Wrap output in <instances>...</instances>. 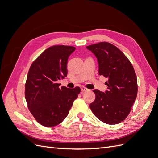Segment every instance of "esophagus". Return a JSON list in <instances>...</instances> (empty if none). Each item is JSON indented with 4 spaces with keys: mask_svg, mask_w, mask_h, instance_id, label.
<instances>
[{
    "mask_svg": "<svg viewBox=\"0 0 158 158\" xmlns=\"http://www.w3.org/2000/svg\"><path fill=\"white\" fill-rule=\"evenodd\" d=\"M88 90V88H85V86H81V91L82 92H85V91Z\"/></svg>",
    "mask_w": 158,
    "mask_h": 158,
    "instance_id": "obj_1",
    "label": "esophagus"
}]
</instances>
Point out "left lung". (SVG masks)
Segmentation results:
<instances>
[{
	"mask_svg": "<svg viewBox=\"0 0 158 158\" xmlns=\"http://www.w3.org/2000/svg\"><path fill=\"white\" fill-rule=\"evenodd\" d=\"M86 48L96 56L99 74L108 78L107 90H94L95 99L89 107L94 115L108 125L121 123L130 113L138 92L135 69L125 54L108 42H99Z\"/></svg>",
	"mask_w": 158,
	"mask_h": 158,
	"instance_id": "8db88e82",
	"label": "left lung"
}]
</instances>
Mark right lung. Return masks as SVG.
Masks as SVG:
<instances>
[{
    "mask_svg": "<svg viewBox=\"0 0 158 158\" xmlns=\"http://www.w3.org/2000/svg\"><path fill=\"white\" fill-rule=\"evenodd\" d=\"M73 46L54 45L45 50L33 62L25 84L27 107L41 125H59L68 115L80 88L70 89L56 82L67 76V62L75 51Z\"/></svg>",
    "mask_w": 158,
    "mask_h": 158,
    "instance_id": "right-lung-1",
    "label": "right lung"
}]
</instances>
